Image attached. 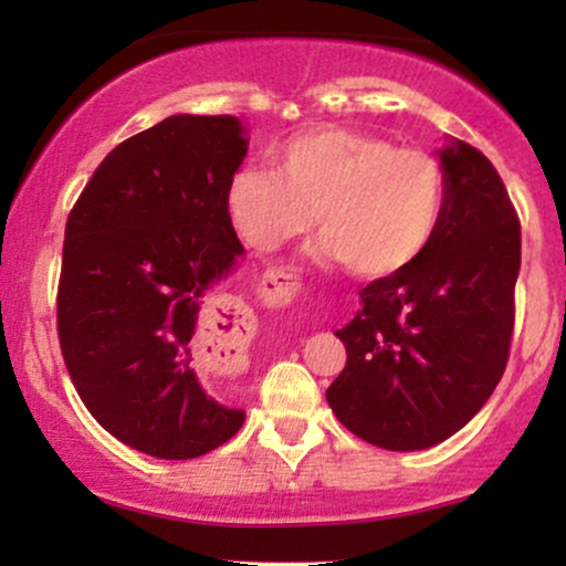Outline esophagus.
<instances>
[{
  "mask_svg": "<svg viewBox=\"0 0 566 566\" xmlns=\"http://www.w3.org/2000/svg\"><path fill=\"white\" fill-rule=\"evenodd\" d=\"M269 292L276 297L279 303L295 301L297 292H301V282H297V274H287V271H271V274H269Z\"/></svg>",
  "mask_w": 566,
  "mask_h": 566,
  "instance_id": "obj_1",
  "label": "esophagus"
}]
</instances>
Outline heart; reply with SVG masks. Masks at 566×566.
Segmentation results:
<instances>
[{
  "instance_id": "1",
  "label": "heart",
  "mask_w": 566,
  "mask_h": 566,
  "mask_svg": "<svg viewBox=\"0 0 566 566\" xmlns=\"http://www.w3.org/2000/svg\"><path fill=\"white\" fill-rule=\"evenodd\" d=\"M450 178L423 148H396L382 135L319 127L271 151V172L237 170L226 216L244 244L274 252L319 226L324 261L354 276L407 271L444 223Z\"/></svg>"
}]
</instances>
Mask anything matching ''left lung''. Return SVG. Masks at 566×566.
<instances>
[{
	"mask_svg": "<svg viewBox=\"0 0 566 566\" xmlns=\"http://www.w3.org/2000/svg\"><path fill=\"white\" fill-rule=\"evenodd\" d=\"M450 197L426 255L361 290L337 329L346 367L327 388L343 426L382 450H426L486 405L509 361L522 226L492 161L465 140L439 151Z\"/></svg>",
	"mask_w": 566,
	"mask_h": 566,
	"instance_id": "obj_1",
	"label": "left lung"
}]
</instances>
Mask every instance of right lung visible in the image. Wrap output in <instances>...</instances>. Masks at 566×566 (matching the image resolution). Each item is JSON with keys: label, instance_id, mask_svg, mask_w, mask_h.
<instances>
[{"label": "right lung", "instance_id": "1", "mask_svg": "<svg viewBox=\"0 0 566 566\" xmlns=\"http://www.w3.org/2000/svg\"><path fill=\"white\" fill-rule=\"evenodd\" d=\"M242 133L229 114L167 116L97 165L66 220L63 361L97 423L151 458H199L244 423L199 382L233 354L210 292L242 255L226 216Z\"/></svg>", "mask_w": 566, "mask_h": 566}]
</instances>
